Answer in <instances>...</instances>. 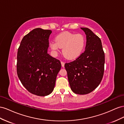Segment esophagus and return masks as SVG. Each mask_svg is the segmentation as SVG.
<instances>
[{
	"mask_svg": "<svg viewBox=\"0 0 124 124\" xmlns=\"http://www.w3.org/2000/svg\"><path fill=\"white\" fill-rule=\"evenodd\" d=\"M61 65H62V67H64V62H61Z\"/></svg>",
	"mask_w": 124,
	"mask_h": 124,
	"instance_id": "obj_1",
	"label": "esophagus"
}]
</instances>
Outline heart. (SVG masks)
I'll list each match as a JSON object with an SVG mask.
<instances>
[{"label": "heart", "instance_id": "1", "mask_svg": "<svg viewBox=\"0 0 124 124\" xmlns=\"http://www.w3.org/2000/svg\"><path fill=\"white\" fill-rule=\"evenodd\" d=\"M85 44V38L82 34L64 31L56 36L55 41L50 42V47L54 52L63 48L62 54L68 60H74L82 54Z\"/></svg>", "mask_w": 124, "mask_h": 124}]
</instances>
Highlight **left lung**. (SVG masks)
<instances>
[{"label": "left lung", "mask_w": 124, "mask_h": 124, "mask_svg": "<svg viewBox=\"0 0 124 124\" xmlns=\"http://www.w3.org/2000/svg\"><path fill=\"white\" fill-rule=\"evenodd\" d=\"M81 29L86 35L85 51L64 66L71 90L76 94H86L94 90L101 82L105 55L100 38L88 28Z\"/></svg>", "instance_id": "left-lung-1"}]
</instances>
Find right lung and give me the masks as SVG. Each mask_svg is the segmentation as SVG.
Returning <instances> with one entry per match:
<instances>
[{"label":"right lung","mask_w":124,"mask_h":124,"mask_svg":"<svg viewBox=\"0 0 124 124\" xmlns=\"http://www.w3.org/2000/svg\"><path fill=\"white\" fill-rule=\"evenodd\" d=\"M51 30L37 28L26 35L17 54V74L23 86L31 93L46 96L54 89L61 68L59 60L48 54Z\"/></svg>","instance_id":"add662e5"}]
</instances>
